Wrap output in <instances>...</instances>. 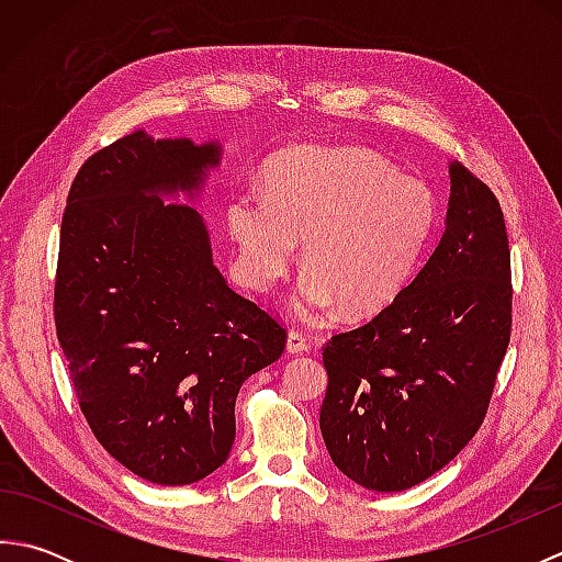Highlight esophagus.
I'll use <instances>...</instances> for the list:
<instances>
[{"instance_id": "34e87169", "label": "esophagus", "mask_w": 562, "mask_h": 562, "mask_svg": "<svg viewBox=\"0 0 562 562\" xmlns=\"http://www.w3.org/2000/svg\"><path fill=\"white\" fill-rule=\"evenodd\" d=\"M306 350H308V340H306L304 333L290 330V333H288V352H290V355H302V352H306Z\"/></svg>"}]
</instances>
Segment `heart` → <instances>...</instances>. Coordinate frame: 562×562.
<instances>
[{"label": "heart", "instance_id": "1", "mask_svg": "<svg viewBox=\"0 0 562 562\" xmlns=\"http://www.w3.org/2000/svg\"><path fill=\"white\" fill-rule=\"evenodd\" d=\"M266 186L268 195L246 186L226 202L236 266L248 288L268 292L304 238L308 268L294 302L306 316L338 302L350 314L384 308L408 284L437 229L432 188L362 147H294L270 164Z\"/></svg>", "mask_w": 562, "mask_h": 562}]
</instances>
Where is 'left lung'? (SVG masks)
Here are the masks:
<instances>
[{
    "label": "left lung",
    "mask_w": 562,
    "mask_h": 562,
    "mask_svg": "<svg viewBox=\"0 0 562 562\" xmlns=\"http://www.w3.org/2000/svg\"><path fill=\"white\" fill-rule=\"evenodd\" d=\"M447 229L396 300L324 345L321 435L357 485L427 481L485 420L512 333V266L495 193L451 164Z\"/></svg>",
    "instance_id": "1"
}]
</instances>
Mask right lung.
<instances>
[{
  "instance_id": "right-lung-1",
  "label": "right lung",
  "mask_w": 562,
  "mask_h": 562,
  "mask_svg": "<svg viewBox=\"0 0 562 562\" xmlns=\"http://www.w3.org/2000/svg\"><path fill=\"white\" fill-rule=\"evenodd\" d=\"M220 147L133 133L83 161L59 229L55 328L79 408L115 461L159 485L229 459L244 381L288 333L214 268L200 188Z\"/></svg>"
}]
</instances>
